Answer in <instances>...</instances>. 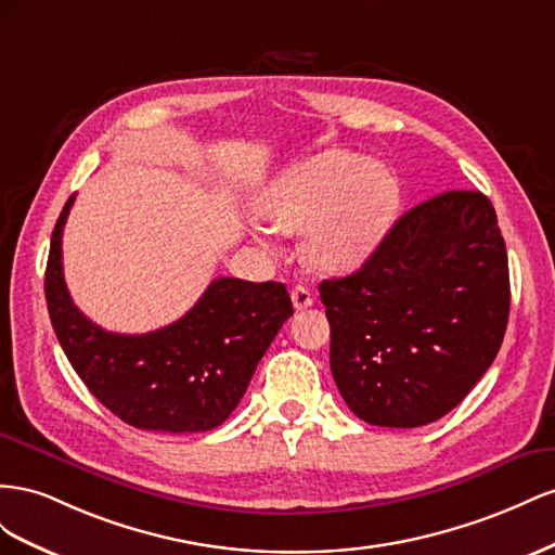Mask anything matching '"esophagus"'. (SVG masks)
I'll return each mask as SVG.
<instances>
[{
    "mask_svg": "<svg viewBox=\"0 0 555 555\" xmlns=\"http://www.w3.org/2000/svg\"><path fill=\"white\" fill-rule=\"evenodd\" d=\"M291 297H293L295 309H307V307L313 305V295H311V291L305 288V286H295V288L291 291Z\"/></svg>",
    "mask_w": 555,
    "mask_h": 555,
    "instance_id": "obj_1",
    "label": "esophagus"
}]
</instances>
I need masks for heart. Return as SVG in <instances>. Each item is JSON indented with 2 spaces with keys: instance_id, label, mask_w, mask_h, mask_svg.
Returning a JSON list of instances; mask_svg holds the SVG:
<instances>
[{
  "instance_id": "b5f03b06",
  "label": "heart",
  "mask_w": 555,
  "mask_h": 555,
  "mask_svg": "<svg viewBox=\"0 0 555 555\" xmlns=\"http://www.w3.org/2000/svg\"><path fill=\"white\" fill-rule=\"evenodd\" d=\"M398 185L382 165L330 151L297 165L267 190L260 211L283 234L305 230L302 256L315 272H351L365 262L390 225Z\"/></svg>"
}]
</instances>
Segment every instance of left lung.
Segmentation results:
<instances>
[{"mask_svg":"<svg viewBox=\"0 0 555 555\" xmlns=\"http://www.w3.org/2000/svg\"><path fill=\"white\" fill-rule=\"evenodd\" d=\"M330 370L358 418L418 427L465 400L500 351L509 262L490 199L449 190L390 228L358 272L321 281Z\"/></svg>","mask_w":555,"mask_h":555,"instance_id":"8db88e82","label":"left lung"}]
</instances>
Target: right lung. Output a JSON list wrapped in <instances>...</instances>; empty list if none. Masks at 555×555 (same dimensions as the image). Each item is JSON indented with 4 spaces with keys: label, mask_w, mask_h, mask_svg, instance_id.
<instances>
[{
    "label": "right lung",
    "mask_w": 555,
    "mask_h": 555,
    "mask_svg": "<svg viewBox=\"0 0 555 555\" xmlns=\"http://www.w3.org/2000/svg\"><path fill=\"white\" fill-rule=\"evenodd\" d=\"M62 209L46 264V305L57 341L88 390L139 430L207 433L244 398L269 344L293 315L283 283L216 279L183 319L146 335H118L78 311L62 274Z\"/></svg>",
    "instance_id": "obj_1"
}]
</instances>
